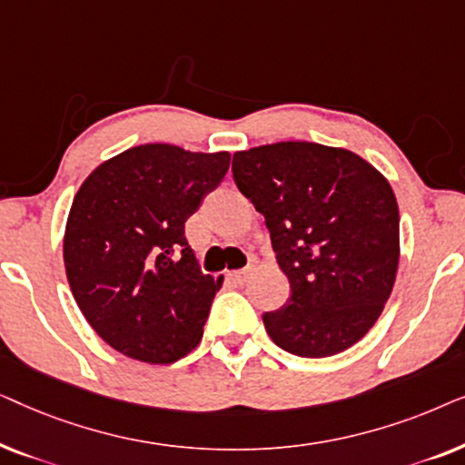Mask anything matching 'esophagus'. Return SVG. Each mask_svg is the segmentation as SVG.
<instances>
[{
    "instance_id": "esophagus-1",
    "label": "esophagus",
    "mask_w": 465,
    "mask_h": 465,
    "mask_svg": "<svg viewBox=\"0 0 465 465\" xmlns=\"http://www.w3.org/2000/svg\"><path fill=\"white\" fill-rule=\"evenodd\" d=\"M250 277H252V266L231 272V279H232V282H237V283H245Z\"/></svg>"
}]
</instances>
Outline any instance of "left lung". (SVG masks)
I'll return each mask as SVG.
<instances>
[{"label": "left lung", "instance_id": "1", "mask_svg": "<svg viewBox=\"0 0 465 465\" xmlns=\"http://www.w3.org/2000/svg\"><path fill=\"white\" fill-rule=\"evenodd\" d=\"M241 194L264 215L292 294L262 315L277 347L328 358L379 320L396 282L400 213L390 182L349 150L309 142L232 156Z\"/></svg>", "mask_w": 465, "mask_h": 465}]
</instances>
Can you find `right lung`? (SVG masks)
<instances>
[{
    "instance_id": "right-lung-1",
    "label": "right lung",
    "mask_w": 465,
    "mask_h": 465,
    "mask_svg": "<svg viewBox=\"0 0 465 465\" xmlns=\"http://www.w3.org/2000/svg\"><path fill=\"white\" fill-rule=\"evenodd\" d=\"M228 164V152L148 143L99 164L80 186L63 241L67 282L116 351L171 364L199 345L222 277L201 271L186 220Z\"/></svg>"
}]
</instances>
